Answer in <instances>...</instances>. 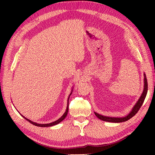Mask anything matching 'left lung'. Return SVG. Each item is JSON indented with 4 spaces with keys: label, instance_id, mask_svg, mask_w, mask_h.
<instances>
[{
    "label": "left lung",
    "instance_id": "8db88e82",
    "mask_svg": "<svg viewBox=\"0 0 155 155\" xmlns=\"http://www.w3.org/2000/svg\"><path fill=\"white\" fill-rule=\"evenodd\" d=\"M144 75V86H143V91L141 95L140 96V99L138 100L137 103L135 104V106L133 107V108L131 110V111L128 114L127 116L122 117H108V116H104V115H100L98 113L94 112V114L96 115V117L99 118L100 120H103L105 122H114V123H118V122H123L125 121H127L131 117H133L134 115L137 114L139 110H140V107L142 105L143 103L144 100L146 96L147 92H148V82H147V78L145 74Z\"/></svg>",
    "mask_w": 155,
    "mask_h": 155
}]
</instances>
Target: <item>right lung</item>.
Returning a JSON list of instances; mask_svg holds the SVG:
<instances>
[{"label": "right lung", "instance_id": "obj_1", "mask_svg": "<svg viewBox=\"0 0 155 155\" xmlns=\"http://www.w3.org/2000/svg\"><path fill=\"white\" fill-rule=\"evenodd\" d=\"M71 94H72V92H71ZM71 94H70V96H69V97H68V105H67L66 110H65V112L64 113V115H63L62 116H61V117H60V118H59L58 120H56V121H54V122H51V123H49V124H38V123L33 122L31 121V120H28V119H27V118H26V117L23 116V115H22V116L23 117H24V118H25V120H27V121H28V122H29L30 123H31V124H33V125L37 126V127H52V126L59 124V122H61V121H63V120H64L65 118V117L67 116L68 112V105H69V104H68V101H69V98H70V95H71Z\"/></svg>", "mask_w": 155, "mask_h": 155}]
</instances>
